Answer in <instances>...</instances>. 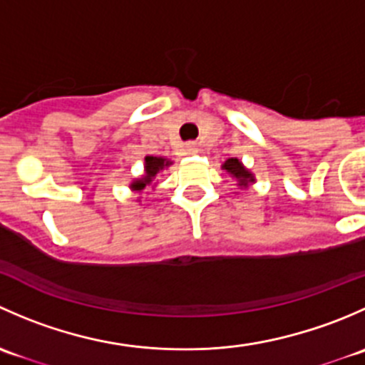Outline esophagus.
Segmentation results:
<instances>
[{
    "mask_svg": "<svg viewBox=\"0 0 365 365\" xmlns=\"http://www.w3.org/2000/svg\"><path fill=\"white\" fill-rule=\"evenodd\" d=\"M185 150H187V153H197V145L194 141H190V143H187L185 145Z\"/></svg>",
    "mask_w": 365,
    "mask_h": 365,
    "instance_id": "esophagus-1",
    "label": "esophagus"
}]
</instances>
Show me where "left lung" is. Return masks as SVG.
I'll return each mask as SVG.
<instances>
[{
  "instance_id": "1",
  "label": "left lung",
  "mask_w": 365,
  "mask_h": 365,
  "mask_svg": "<svg viewBox=\"0 0 365 365\" xmlns=\"http://www.w3.org/2000/svg\"><path fill=\"white\" fill-rule=\"evenodd\" d=\"M222 168L226 169L230 175H233L235 178L238 180V182H240V183H238L240 187H245V185H247V182H252V180H254L251 173H249L247 169L242 165V162L238 159H227L226 162H224Z\"/></svg>"
}]
</instances>
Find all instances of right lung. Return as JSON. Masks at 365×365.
I'll use <instances>...</instances> for the list:
<instances>
[{
	"label": "right lung",
	"instance_id": "add662e5",
	"mask_svg": "<svg viewBox=\"0 0 365 365\" xmlns=\"http://www.w3.org/2000/svg\"><path fill=\"white\" fill-rule=\"evenodd\" d=\"M145 160H146V165H145L146 176H145V178H141V180H135V182L132 183V189H134V190L145 189L148 183H152V178L157 175V173L160 171V169H164L165 165L171 164V162L165 160V159H160V157H146Z\"/></svg>",
	"mask_w": 365,
	"mask_h": 365
}]
</instances>
